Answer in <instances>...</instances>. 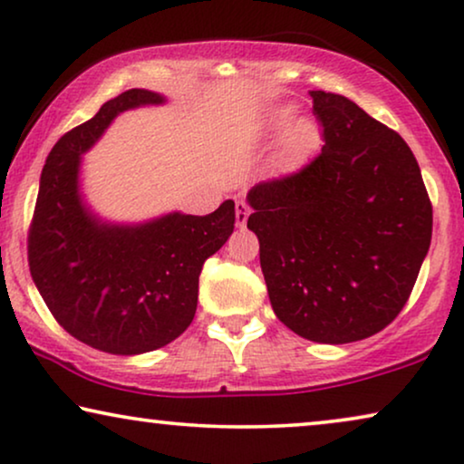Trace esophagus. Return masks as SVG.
I'll return each instance as SVG.
<instances>
[{
	"instance_id": "34e87169",
	"label": "esophagus",
	"mask_w": 464,
	"mask_h": 464,
	"mask_svg": "<svg viewBox=\"0 0 464 464\" xmlns=\"http://www.w3.org/2000/svg\"><path fill=\"white\" fill-rule=\"evenodd\" d=\"M249 219V205L245 200H237V226L243 227Z\"/></svg>"
}]
</instances>
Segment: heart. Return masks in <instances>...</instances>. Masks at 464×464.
<instances>
[{
  "instance_id": "obj_1",
  "label": "heart",
  "mask_w": 464,
  "mask_h": 464,
  "mask_svg": "<svg viewBox=\"0 0 464 464\" xmlns=\"http://www.w3.org/2000/svg\"><path fill=\"white\" fill-rule=\"evenodd\" d=\"M294 120H295L294 110H291V107H281V110H276L275 118H272V129L278 130V132L287 130L289 126L294 124ZM314 135H316V130H314L313 124H310V122H297L294 126V130L289 132L291 148H294L295 151L306 150L308 145L314 141Z\"/></svg>"
}]
</instances>
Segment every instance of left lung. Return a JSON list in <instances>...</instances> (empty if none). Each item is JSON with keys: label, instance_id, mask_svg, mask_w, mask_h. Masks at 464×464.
<instances>
[{"label": "left lung", "instance_id": "8db88e82", "mask_svg": "<svg viewBox=\"0 0 464 464\" xmlns=\"http://www.w3.org/2000/svg\"><path fill=\"white\" fill-rule=\"evenodd\" d=\"M321 154L246 194V227L278 321L348 344L382 332L408 302L433 207L408 143L342 94L310 91Z\"/></svg>", "mask_w": 464, "mask_h": 464}]
</instances>
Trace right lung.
<instances>
[{
    "instance_id": "1",
    "label": "right lung",
    "mask_w": 464,
    "mask_h": 464,
    "mask_svg": "<svg viewBox=\"0 0 464 464\" xmlns=\"http://www.w3.org/2000/svg\"><path fill=\"white\" fill-rule=\"evenodd\" d=\"M158 92L130 88L88 122L65 132L44 164L29 227V270L59 325L111 354L167 346L196 314L198 276L234 230V200L208 215H162L145 224H107L84 205L80 162L111 120L160 105Z\"/></svg>"
}]
</instances>
